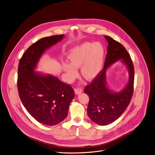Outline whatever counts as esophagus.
I'll return each instance as SVG.
<instances>
[{
  "label": "esophagus",
  "mask_w": 155,
  "mask_h": 155,
  "mask_svg": "<svg viewBox=\"0 0 155 155\" xmlns=\"http://www.w3.org/2000/svg\"><path fill=\"white\" fill-rule=\"evenodd\" d=\"M82 91H83V89L82 88H81V87H77V88H75V89H74L75 94H78V95L81 94Z\"/></svg>",
  "instance_id": "esophagus-1"
}]
</instances>
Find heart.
Returning <instances> with one entry per match:
<instances>
[{
  "label": "heart",
  "instance_id": "heart-1",
  "mask_svg": "<svg viewBox=\"0 0 155 155\" xmlns=\"http://www.w3.org/2000/svg\"><path fill=\"white\" fill-rule=\"evenodd\" d=\"M105 48L99 42L85 43L71 50L68 56L69 63H64L63 69L68 78L72 80L77 76L76 68L81 67V74L91 81L101 72L105 59Z\"/></svg>",
  "mask_w": 155,
  "mask_h": 155
}]
</instances>
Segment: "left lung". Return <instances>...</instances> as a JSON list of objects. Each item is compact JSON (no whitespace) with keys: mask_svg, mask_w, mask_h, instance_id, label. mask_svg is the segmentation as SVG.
Instances as JSON below:
<instances>
[{"mask_svg":"<svg viewBox=\"0 0 155 155\" xmlns=\"http://www.w3.org/2000/svg\"><path fill=\"white\" fill-rule=\"evenodd\" d=\"M105 38L109 45L104 68L84 89V92L89 97L87 115L92 122L100 125L112 123L126 110L133 96L135 74L132 61L125 47L110 37L105 36ZM118 60L127 67L129 79L122 91L114 93L106 86V71Z\"/></svg>","mask_w":155,"mask_h":155,"instance_id":"obj_1","label":"left lung"}]
</instances>
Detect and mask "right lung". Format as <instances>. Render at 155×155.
<instances>
[{"label": "right lung", "instance_id": "right-lung-1", "mask_svg": "<svg viewBox=\"0 0 155 155\" xmlns=\"http://www.w3.org/2000/svg\"><path fill=\"white\" fill-rule=\"evenodd\" d=\"M63 37L64 35H54L34 43L20 58L18 68L17 88L23 105L35 120L49 126L57 125L67 117L74 92L56 77L34 70L45 50Z\"/></svg>", "mask_w": 155, "mask_h": 155}]
</instances>
